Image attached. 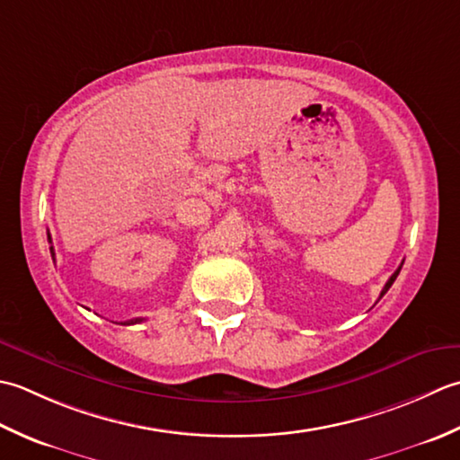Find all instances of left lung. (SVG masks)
Masks as SVG:
<instances>
[{"mask_svg": "<svg viewBox=\"0 0 460 460\" xmlns=\"http://www.w3.org/2000/svg\"><path fill=\"white\" fill-rule=\"evenodd\" d=\"M401 266H402V264H401ZM399 271H401V268H399V270L395 271V274H393V276L389 278V282L385 284V288H383V292H381V296H383V294H387V289H389V288L393 286V282H395V279H397V276H399Z\"/></svg>", "mask_w": 460, "mask_h": 460, "instance_id": "8db88e82", "label": "left lung"}]
</instances>
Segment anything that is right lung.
I'll return each mask as SVG.
<instances>
[{"instance_id": "1", "label": "right lung", "mask_w": 460, "mask_h": 460, "mask_svg": "<svg viewBox=\"0 0 460 460\" xmlns=\"http://www.w3.org/2000/svg\"><path fill=\"white\" fill-rule=\"evenodd\" d=\"M47 238H49V242H51V236H49V234H47ZM51 256H55V252H53V246H51ZM138 322H143V317H135V320H128V322H120V325H133V323H138Z\"/></svg>"}]
</instances>
